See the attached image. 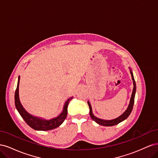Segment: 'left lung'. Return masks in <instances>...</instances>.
Returning a JSON list of instances; mask_svg holds the SVG:
<instances>
[{"mask_svg": "<svg viewBox=\"0 0 158 158\" xmlns=\"http://www.w3.org/2000/svg\"><path fill=\"white\" fill-rule=\"evenodd\" d=\"M129 69H130V68H129ZM130 72H131V74L132 81H133V85H134L133 90H132V95H131V100H130V103H129L128 106L126 111L124 112L121 116H119L118 117H117L116 118L112 119V120H104V119L98 118V117H95L94 115V114L92 113V106H91L89 102H88V104L89 107V115H90L91 118H92L95 123H97L98 124H99V125H102V126H106V127H111V126L116 125H117V124H118L119 123H121V122L123 121L124 120H125V119L127 118V117L129 115H130V114L131 113L132 108H133L134 102H135V97L136 89L135 80V78H134L131 69H130Z\"/></svg>", "mask_w": 158, "mask_h": 158, "instance_id": "8db88e82", "label": "left lung"}]
</instances>
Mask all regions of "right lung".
Wrapping results in <instances>:
<instances>
[{"label": "right lung", "mask_w": 158, "mask_h": 158, "mask_svg": "<svg viewBox=\"0 0 158 158\" xmlns=\"http://www.w3.org/2000/svg\"><path fill=\"white\" fill-rule=\"evenodd\" d=\"M20 76H18V84L15 92L14 99H15L16 108L23 120L25 121V122L31 128L36 131H49L59 127L64 122L66 116H67L68 105L70 100L73 98V97H71L66 100L64 105L63 111L61 112V113L58 117L51 118L50 120H46V119H43L40 117L33 116L32 114H30L26 111L25 109L23 107L20 103V98H19V84H20Z\"/></svg>", "instance_id": "right-lung-1"}]
</instances>
